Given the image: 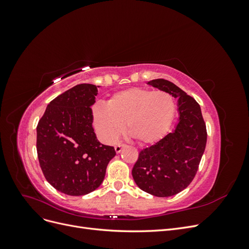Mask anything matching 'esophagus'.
Returning <instances> with one entry per match:
<instances>
[{
    "mask_svg": "<svg viewBox=\"0 0 249 249\" xmlns=\"http://www.w3.org/2000/svg\"><path fill=\"white\" fill-rule=\"evenodd\" d=\"M124 147V144H117V145H115V152L117 153V154H119L120 152H122V149Z\"/></svg>",
    "mask_w": 249,
    "mask_h": 249,
    "instance_id": "1",
    "label": "esophagus"
}]
</instances>
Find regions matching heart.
Wrapping results in <instances>:
<instances>
[{"label": "heart", "instance_id": "b5f03b06", "mask_svg": "<svg viewBox=\"0 0 249 249\" xmlns=\"http://www.w3.org/2000/svg\"><path fill=\"white\" fill-rule=\"evenodd\" d=\"M172 95L163 90L133 87L113 94L91 108L92 125L99 138L113 143L124 130L140 144H153L167 133L175 117Z\"/></svg>", "mask_w": 249, "mask_h": 249}]
</instances>
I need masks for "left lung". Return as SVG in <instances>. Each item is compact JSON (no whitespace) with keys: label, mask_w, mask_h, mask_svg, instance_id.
<instances>
[{"label":"left lung","mask_w":249,"mask_h":249,"mask_svg":"<svg viewBox=\"0 0 249 249\" xmlns=\"http://www.w3.org/2000/svg\"><path fill=\"white\" fill-rule=\"evenodd\" d=\"M178 99V123L154 145L142 149L132 169L141 190L158 197L178 194L192 182L207 144V129L197 102L164 79L147 83Z\"/></svg>","instance_id":"obj_1"}]
</instances>
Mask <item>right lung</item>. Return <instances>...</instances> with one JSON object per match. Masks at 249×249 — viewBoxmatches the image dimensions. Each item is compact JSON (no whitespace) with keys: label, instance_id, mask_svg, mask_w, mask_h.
Instances as JSON below:
<instances>
[{"label":"right lung","instance_id":"obj_1","mask_svg":"<svg viewBox=\"0 0 249 249\" xmlns=\"http://www.w3.org/2000/svg\"><path fill=\"white\" fill-rule=\"evenodd\" d=\"M97 87L79 84L53 100L37 124V156L48 182L71 196L94 191L103 183L113 146L97 140L91 106Z\"/></svg>","mask_w":249,"mask_h":249}]
</instances>
